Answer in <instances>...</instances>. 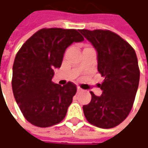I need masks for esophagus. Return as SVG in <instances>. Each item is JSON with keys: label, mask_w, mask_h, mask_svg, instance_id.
Masks as SVG:
<instances>
[{"label": "esophagus", "mask_w": 148, "mask_h": 148, "mask_svg": "<svg viewBox=\"0 0 148 148\" xmlns=\"http://www.w3.org/2000/svg\"><path fill=\"white\" fill-rule=\"evenodd\" d=\"M81 91H82V89L80 88V87H77V92H81Z\"/></svg>", "instance_id": "obj_1"}]
</instances>
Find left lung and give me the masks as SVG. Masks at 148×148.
Returning <instances> with one entry per match:
<instances>
[{"label":"left lung","instance_id":"left-lung-1","mask_svg":"<svg viewBox=\"0 0 148 148\" xmlns=\"http://www.w3.org/2000/svg\"><path fill=\"white\" fill-rule=\"evenodd\" d=\"M98 53V71L105 79L99 84L100 96L90 91L91 100L83 106L90 124L98 128L116 127L133 108L139 83L140 71L134 48L108 29H81Z\"/></svg>","mask_w":148,"mask_h":148}]
</instances>
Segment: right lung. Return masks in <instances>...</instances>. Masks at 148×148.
Segmentation results:
<instances>
[{"instance_id": "add662e5", "label": "right lung", "mask_w": 148, "mask_h": 148, "mask_svg": "<svg viewBox=\"0 0 148 148\" xmlns=\"http://www.w3.org/2000/svg\"><path fill=\"white\" fill-rule=\"evenodd\" d=\"M84 40L77 29L43 28L34 34L16 53L13 64L12 90L27 121L40 128L51 127L65 118L77 93L71 82L54 84V68L62 65L66 49Z\"/></svg>"}]
</instances>
